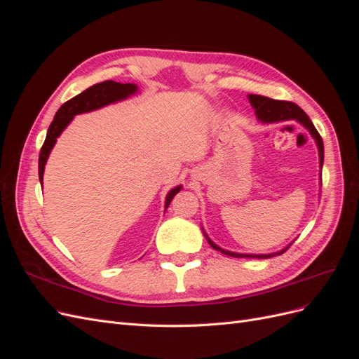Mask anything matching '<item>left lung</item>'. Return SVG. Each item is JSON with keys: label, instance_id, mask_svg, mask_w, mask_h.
Masks as SVG:
<instances>
[{"label": "left lung", "instance_id": "obj_1", "mask_svg": "<svg viewBox=\"0 0 359 359\" xmlns=\"http://www.w3.org/2000/svg\"><path fill=\"white\" fill-rule=\"evenodd\" d=\"M248 102L252 104V107L255 109L256 118L259 119L260 123L264 124H273V123H281V121H290V119H295L297 123H299L301 126L306 127L309 130V133L311 135V137L314 139V142L318 145L319 149V166L322 169L323 166V140L320 137V135L318 133L316 127L313 126V123L310 121L309 115L304 112L301 107L292 102H283V100H274L269 99V97H264V95H257V94H248ZM320 186H322V170H320ZM203 231V229H202ZM203 235L206 240H208L210 245L214 250H219L223 255L226 256H232V257H253V259H268L273 256H278L281 253H285L286 250L292 245L287 244L285 248L278 250V252L274 253H266V255H252V253H235V252H229V250H224L222 247L217 245L215 243H212L206 232L203 231Z\"/></svg>", "mask_w": 359, "mask_h": 359}]
</instances>
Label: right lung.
Segmentation results:
<instances>
[{"label": "right lung", "instance_id": "obj_1", "mask_svg": "<svg viewBox=\"0 0 359 359\" xmlns=\"http://www.w3.org/2000/svg\"><path fill=\"white\" fill-rule=\"evenodd\" d=\"M137 85L135 83H119L115 81H104L100 83H95L90 88H86L83 93L78 94L69 102L64 103L58 112L53 116V121L50 123L48 128V135L45 139V144H43L40 149V157H39V178L40 182L43 184V173H45V165L49 158L50 151L53 145L57 144V137L64 132L74 115L79 114H86L91 111H97L100 107H104L107 104H112L116 102H121L128 99L130 95H133L137 93ZM182 189V186L173 187L166 196L165 201V211L168 210L169 203L172 202L173 196Z\"/></svg>", "mask_w": 359, "mask_h": 359}]
</instances>
